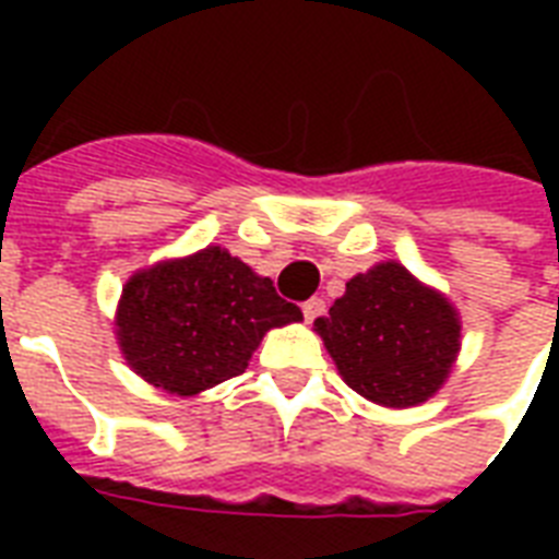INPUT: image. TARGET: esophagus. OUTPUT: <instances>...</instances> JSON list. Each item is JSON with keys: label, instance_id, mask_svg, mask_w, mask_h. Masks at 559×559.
Segmentation results:
<instances>
[{"label": "esophagus", "instance_id": "34e87169", "mask_svg": "<svg viewBox=\"0 0 559 559\" xmlns=\"http://www.w3.org/2000/svg\"><path fill=\"white\" fill-rule=\"evenodd\" d=\"M301 313H305L307 322H313V319H319V316L324 313V301L322 298H310V301L301 305Z\"/></svg>", "mask_w": 559, "mask_h": 559}]
</instances>
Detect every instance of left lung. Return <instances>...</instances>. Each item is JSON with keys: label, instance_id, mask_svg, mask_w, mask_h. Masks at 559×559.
<instances>
[{"label": "left lung", "instance_id": "1", "mask_svg": "<svg viewBox=\"0 0 559 559\" xmlns=\"http://www.w3.org/2000/svg\"><path fill=\"white\" fill-rule=\"evenodd\" d=\"M313 331L342 380L385 408L420 406L450 380L461 350V316L397 261L373 263L345 284Z\"/></svg>", "mask_w": 559, "mask_h": 559}]
</instances>
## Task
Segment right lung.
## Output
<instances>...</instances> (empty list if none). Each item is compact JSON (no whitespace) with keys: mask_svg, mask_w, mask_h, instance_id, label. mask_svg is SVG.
Listing matches in <instances>:
<instances>
[{"mask_svg":"<svg viewBox=\"0 0 559 559\" xmlns=\"http://www.w3.org/2000/svg\"><path fill=\"white\" fill-rule=\"evenodd\" d=\"M301 319L270 278L223 246H205L130 275L118 298L116 340L142 380L193 397L243 373L272 328Z\"/></svg>","mask_w":559,"mask_h":559,"instance_id":"right-lung-1","label":"right lung"}]
</instances>
